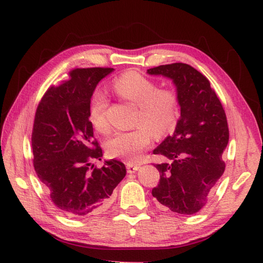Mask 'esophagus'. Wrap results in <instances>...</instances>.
<instances>
[{
	"label": "esophagus",
	"mask_w": 263,
	"mask_h": 263,
	"mask_svg": "<svg viewBox=\"0 0 263 263\" xmlns=\"http://www.w3.org/2000/svg\"><path fill=\"white\" fill-rule=\"evenodd\" d=\"M139 168H140V165H137V164H133V163H127L126 164L127 173H136Z\"/></svg>",
	"instance_id": "obj_1"
}]
</instances>
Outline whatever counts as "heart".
<instances>
[{
	"label": "heart",
	"mask_w": 263,
	"mask_h": 263,
	"mask_svg": "<svg viewBox=\"0 0 263 263\" xmlns=\"http://www.w3.org/2000/svg\"><path fill=\"white\" fill-rule=\"evenodd\" d=\"M113 90L121 99L137 106L131 131L117 132L105 142L110 157L136 161L153 138H163L174 131L181 110V96L174 88H159L150 78L127 71L113 82ZM109 99L102 90L93 91L89 100V121L99 133L110 130L107 117Z\"/></svg>",
	"instance_id": "heart-1"
}]
</instances>
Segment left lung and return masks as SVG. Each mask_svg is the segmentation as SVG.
<instances>
[{
	"mask_svg": "<svg viewBox=\"0 0 263 263\" xmlns=\"http://www.w3.org/2000/svg\"><path fill=\"white\" fill-rule=\"evenodd\" d=\"M148 73L171 78L181 96L174 135L154 150L166 161L155 165L160 180L153 197L163 209L193 215L205 205L225 171L222 152L230 139L226 113L209 80L191 65H159Z\"/></svg>",
	"mask_w": 263,
	"mask_h": 263,
	"instance_id": "obj_1",
	"label": "left lung"
}]
</instances>
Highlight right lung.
Wrapping results in <instances>:
<instances>
[{
  "label": "right lung",
  "mask_w": 263,
  "mask_h": 263,
  "mask_svg": "<svg viewBox=\"0 0 263 263\" xmlns=\"http://www.w3.org/2000/svg\"><path fill=\"white\" fill-rule=\"evenodd\" d=\"M111 68L74 69L70 79L44 93L35 114L31 144L33 167L52 202L69 217H85L107 208L113 190L126 174L120 160L92 165L103 150L89 121V100Z\"/></svg>",
  "instance_id": "1"
}]
</instances>
